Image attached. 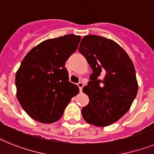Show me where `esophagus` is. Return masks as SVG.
I'll return each instance as SVG.
<instances>
[{
    "label": "esophagus",
    "instance_id": "obj_1",
    "mask_svg": "<svg viewBox=\"0 0 154 154\" xmlns=\"http://www.w3.org/2000/svg\"><path fill=\"white\" fill-rule=\"evenodd\" d=\"M77 86L79 87L80 91H82V89H83V87H84V84L82 83V82H79V83L77 84Z\"/></svg>",
    "mask_w": 154,
    "mask_h": 154
}]
</instances>
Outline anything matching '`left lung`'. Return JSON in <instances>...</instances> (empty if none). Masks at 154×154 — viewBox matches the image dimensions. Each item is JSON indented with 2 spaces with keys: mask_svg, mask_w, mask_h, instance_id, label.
Segmentation results:
<instances>
[{
  "mask_svg": "<svg viewBox=\"0 0 154 154\" xmlns=\"http://www.w3.org/2000/svg\"><path fill=\"white\" fill-rule=\"evenodd\" d=\"M78 51L92 69L83 91L89 103L82 108L85 121L105 127L130 109L138 91L135 67L122 48L112 40L95 35L83 37Z\"/></svg>",
  "mask_w": 154,
  "mask_h": 154,
  "instance_id": "left-lung-1",
  "label": "left lung"
}]
</instances>
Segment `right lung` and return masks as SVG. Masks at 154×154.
<instances>
[{"label":"right lung","instance_id":"add662e5","mask_svg":"<svg viewBox=\"0 0 154 154\" xmlns=\"http://www.w3.org/2000/svg\"><path fill=\"white\" fill-rule=\"evenodd\" d=\"M80 36L48 39L27 53L15 75L17 99L31 118L50 124L61 118L68 103L79 92L69 81L66 62L76 51Z\"/></svg>","mask_w":154,"mask_h":154}]
</instances>
